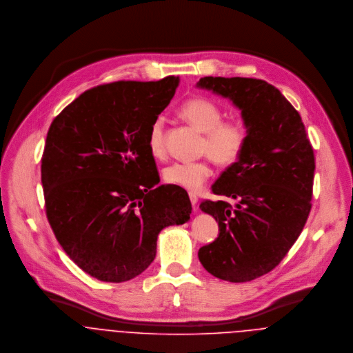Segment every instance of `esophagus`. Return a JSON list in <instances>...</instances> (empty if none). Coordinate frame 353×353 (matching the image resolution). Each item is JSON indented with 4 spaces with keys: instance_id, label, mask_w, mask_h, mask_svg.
Here are the masks:
<instances>
[{
    "instance_id": "1",
    "label": "esophagus",
    "mask_w": 353,
    "mask_h": 353,
    "mask_svg": "<svg viewBox=\"0 0 353 353\" xmlns=\"http://www.w3.org/2000/svg\"><path fill=\"white\" fill-rule=\"evenodd\" d=\"M189 196H190V202H192V205H193L194 210H197V202H199V197H197L194 193H190Z\"/></svg>"
}]
</instances>
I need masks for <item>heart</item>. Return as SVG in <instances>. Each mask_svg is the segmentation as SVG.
Instances as JSON below:
<instances>
[{
	"instance_id": "b5f03b06",
	"label": "heart",
	"mask_w": 353,
	"mask_h": 353,
	"mask_svg": "<svg viewBox=\"0 0 353 353\" xmlns=\"http://www.w3.org/2000/svg\"><path fill=\"white\" fill-rule=\"evenodd\" d=\"M181 115L203 133L201 151L217 164L231 165L239 160L248 143V129L241 119H223L221 107L206 98H193L181 105ZM148 150L153 157L161 159L164 148V119L157 118L148 134ZM208 160L175 161L163 170V179L192 193L200 192L212 176Z\"/></svg>"
}]
</instances>
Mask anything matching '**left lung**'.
Wrapping results in <instances>:
<instances>
[{"mask_svg":"<svg viewBox=\"0 0 353 353\" xmlns=\"http://www.w3.org/2000/svg\"><path fill=\"white\" fill-rule=\"evenodd\" d=\"M197 87L228 98L242 112L248 143L239 160L202 201L219 236L199 258L214 277L246 283L274 269L299 238L311 210L315 159L299 112L272 84L248 77H202Z\"/></svg>","mask_w":353,"mask_h":353,"instance_id":"1","label":"left lung"}]
</instances>
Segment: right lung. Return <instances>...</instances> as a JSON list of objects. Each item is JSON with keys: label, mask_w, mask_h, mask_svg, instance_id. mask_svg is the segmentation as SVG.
I'll list each match as a JSON object with an SVG mask.
<instances>
[{"label": "right lung", "mask_w": 353, "mask_h": 353, "mask_svg": "<svg viewBox=\"0 0 353 353\" xmlns=\"http://www.w3.org/2000/svg\"><path fill=\"white\" fill-rule=\"evenodd\" d=\"M178 85L175 76L103 84L51 122L41 168L48 220L63 252L101 281L143 273L159 232L190 219L186 190L157 185L148 150L152 123Z\"/></svg>", "instance_id": "obj_1"}]
</instances>
